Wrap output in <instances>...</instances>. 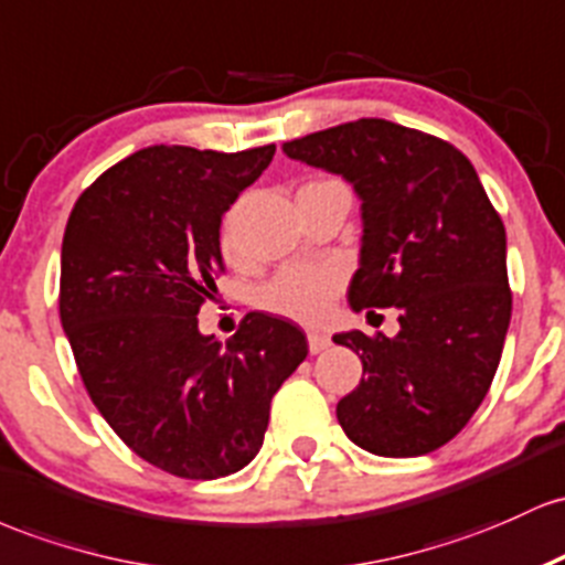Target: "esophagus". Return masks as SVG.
Instances as JSON below:
<instances>
[{
	"instance_id": "esophagus-1",
	"label": "esophagus",
	"mask_w": 565,
	"mask_h": 565,
	"mask_svg": "<svg viewBox=\"0 0 565 565\" xmlns=\"http://www.w3.org/2000/svg\"><path fill=\"white\" fill-rule=\"evenodd\" d=\"M307 339H309V352L312 354L326 352L328 347H331V335H326V333H309Z\"/></svg>"
}]
</instances>
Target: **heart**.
Returning <instances> with one entry per match:
<instances>
[{
  "label": "heart",
  "instance_id": "obj_1",
  "mask_svg": "<svg viewBox=\"0 0 565 565\" xmlns=\"http://www.w3.org/2000/svg\"><path fill=\"white\" fill-rule=\"evenodd\" d=\"M226 253H232V234L224 230L221 237ZM341 290V275L331 266L294 264L277 271L262 290V307L266 312L288 317V320L317 326L331 315V307Z\"/></svg>",
  "mask_w": 565,
  "mask_h": 565
}]
</instances>
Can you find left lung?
Returning a JSON list of instances; mask_svg holds the SVG:
<instances>
[{
  "label": "left lung",
  "mask_w": 565,
  "mask_h": 565,
  "mask_svg": "<svg viewBox=\"0 0 565 565\" xmlns=\"http://www.w3.org/2000/svg\"><path fill=\"white\" fill-rule=\"evenodd\" d=\"M282 151L341 175L363 200L354 312L401 309L392 339L333 335L363 360L360 384L335 405L341 429L392 459L446 446L483 403L512 315L504 224L472 162L386 119L335 125Z\"/></svg>",
  "instance_id": "obj_1"
}]
</instances>
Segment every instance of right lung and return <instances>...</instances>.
Returning <instances> with one entry per match:
<instances>
[{
    "mask_svg": "<svg viewBox=\"0 0 565 565\" xmlns=\"http://www.w3.org/2000/svg\"><path fill=\"white\" fill-rule=\"evenodd\" d=\"M271 157L275 143L149 146L98 175L63 232L61 322L87 395L130 451L179 478L250 465L309 352L299 326L264 312L226 344L198 328L224 271L221 215Z\"/></svg>",
    "mask_w": 565,
    "mask_h": 565,
    "instance_id": "1",
    "label": "right lung"
}]
</instances>
